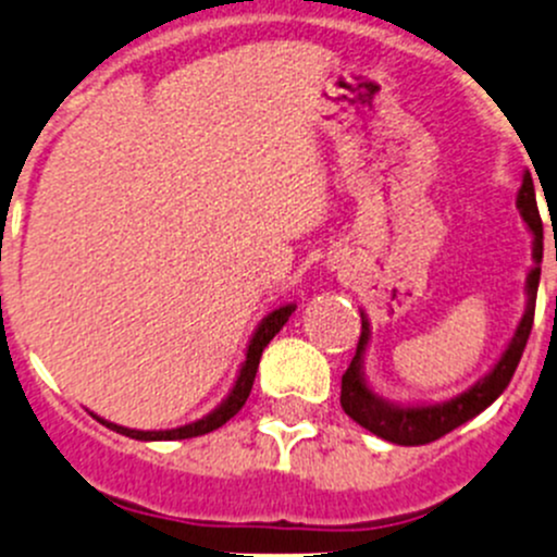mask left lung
Segmentation results:
<instances>
[{
  "instance_id": "1",
  "label": "left lung",
  "mask_w": 557,
  "mask_h": 557,
  "mask_svg": "<svg viewBox=\"0 0 557 557\" xmlns=\"http://www.w3.org/2000/svg\"><path fill=\"white\" fill-rule=\"evenodd\" d=\"M518 210L525 221V226L533 234V267L528 269L525 277V312H522L518 329H515L512 339H509L507 350L496 361V367L476 380L469 391L458 393L455 398L440 404H393L387 398L377 396L367 383L363 374V356H367L369 339H372V329H369V318L361 312V339H358L356 356H352L350 367L342 374V409L363 425L367 431L377 434L380 440L393 442V445L414 447L436 442L440 436L450 434L458 425L469 423L471 418L491 407L504 391H507L509 380H512L515 369H518L522 350H525L528 334L533 325V310H536V290L539 277H542V250H544V228L542 218H539L536 194H533L531 174H522V185L518 194Z\"/></svg>"
}]
</instances>
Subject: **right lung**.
<instances>
[{
	"instance_id": "right-lung-1",
	"label": "right lung",
	"mask_w": 557,
	"mask_h": 557,
	"mask_svg": "<svg viewBox=\"0 0 557 557\" xmlns=\"http://www.w3.org/2000/svg\"><path fill=\"white\" fill-rule=\"evenodd\" d=\"M294 310H296V305H283V307H277V310L269 312L267 318L258 323V329L252 331V336H250V345H247L245 361H243V367H239L237 380H234V387L228 391V396L223 398V401L218 404L210 414H205L201 420H194V423L177 425V429H166V431H137V429H126V425L110 423V420L99 418V414H94V412L91 414L99 420V423L107 425V429L115 431V434L132 436V440H139V442L190 440V436H201V434H210V431L221 429L226 420H232L234 414L245 407L247 396H250V391H252V380H256L258 361H261L263 347L274 339V334H277L285 323H288V318L294 314Z\"/></svg>"
}]
</instances>
